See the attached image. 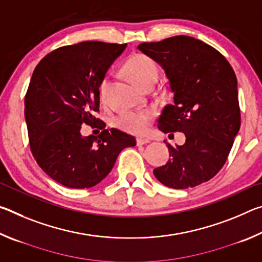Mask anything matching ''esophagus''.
Instances as JSON below:
<instances>
[{
  "label": "esophagus",
  "mask_w": 262,
  "mask_h": 262,
  "mask_svg": "<svg viewBox=\"0 0 262 262\" xmlns=\"http://www.w3.org/2000/svg\"><path fill=\"white\" fill-rule=\"evenodd\" d=\"M150 140L149 139H144V137H139V139L136 140V143L137 145H143V144H147L149 143Z\"/></svg>",
  "instance_id": "1"
}]
</instances>
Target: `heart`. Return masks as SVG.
Masks as SVG:
<instances>
[{
    "mask_svg": "<svg viewBox=\"0 0 262 262\" xmlns=\"http://www.w3.org/2000/svg\"><path fill=\"white\" fill-rule=\"evenodd\" d=\"M126 69L137 84L144 86L150 81L159 76V66L157 61L147 54L133 55L126 63ZM112 79L108 74H105L98 83V95L100 100L105 103L108 98ZM154 117V111L150 108L141 111H126L115 115L114 122L119 128L132 134L141 135L147 132L149 123Z\"/></svg>",
    "mask_w": 262,
    "mask_h": 262,
    "instance_id": "heart-1",
    "label": "heart"
}]
</instances>
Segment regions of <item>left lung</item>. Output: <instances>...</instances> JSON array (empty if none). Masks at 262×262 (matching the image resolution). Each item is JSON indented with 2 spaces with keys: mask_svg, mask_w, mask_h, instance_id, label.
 I'll return each instance as SVG.
<instances>
[{
  "mask_svg": "<svg viewBox=\"0 0 262 262\" xmlns=\"http://www.w3.org/2000/svg\"><path fill=\"white\" fill-rule=\"evenodd\" d=\"M137 48L162 66L174 94V103L158 118V129L186 136L177 148L166 143L171 158L155 168V177L176 189L206 183L227 162L241 128L236 74L219 51L187 35Z\"/></svg>",
  "mask_w": 262,
  "mask_h": 262,
  "instance_id": "left-lung-1",
  "label": "left lung"
}]
</instances>
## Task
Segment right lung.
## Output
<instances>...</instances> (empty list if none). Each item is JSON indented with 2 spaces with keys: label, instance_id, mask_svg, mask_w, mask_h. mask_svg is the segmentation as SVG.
Returning a JSON list of instances; mask_svg holds the SVG:
<instances>
[{
  "label": "right lung",
  "instance_id": "1",
  "mask_svg": "<svg viewBox=\"0 0 262 262\" xmlns=\"http://www.w3.org/2000/svg\"><path fill=\"white\" fill-rule=\"evenodd\" d=\"M127 43L82 41L56 48L35 67L25 95V120L31 151L56 183L90 188L107 176L122 149L136 145L134 136L96 118L98 83ZM83 123L100 129L83 138Z\"/></svg>",
  "mask_w": 262,
  "mask_h": 262
}]
</instances>
